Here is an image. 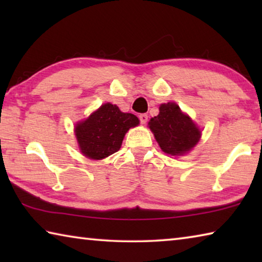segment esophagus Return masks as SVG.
Here are the masks:
<instances>
[{"label": "esophagus", "instance_id": "esophagus-1", "mask_svg": "<svg viewBox=\"0 0 262 262\" xmlns=\"http://www.w3.org/2000/svg\"><path fill=\"white\" fill-rule=\"evenodd\" d=\"M139 119H140V121H141L142 125H144V123L148 121V114H145V113H142V114H140Z\"/></svg>", "mask_w": 262, "mask_h": 262}]
</instances>
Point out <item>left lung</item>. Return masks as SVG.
I'll return each instance as SVG.
<instances>
[{
  "label": "left lung",
  "instance_id": "obj_1",
  "mask_svg": "<svg viewBox=\"0 0 262 262\" xmlns=\"http://www.w3.org/2000/svg\"><path fill=\"white\" fill-rule=\"evenodd\" d=\"M149 127L164 152L179 156L189 151L200 140L201 132L174 103L162 104L159 114L151 118Z\"/></svg>",
  "mask_w": 262,
  "mask_h": 262
}]
</instances>
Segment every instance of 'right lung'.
<instances>
[{
    "label": "right lung",
    "mask_w": 262,
    "mask_h": 262,
    "mask_svg": "<svg viewBox=\"0 0 262 262\" xmlns=\"http://www.w3.org/2000/svg\"><path fill=\"white\" fill-rule=\"evenodd\" d=\"M139 125L132 113H123L117 105L104 104L75 128L81 151L91 159H103L117 152L130 127Z\"/></svg>",
    "instance_id": "add662e5"
}]
</instances>
